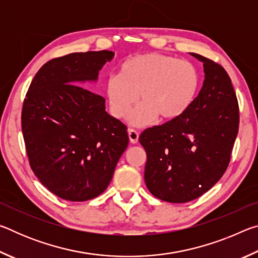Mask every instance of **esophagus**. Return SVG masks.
<instances>
[{
    "instance_id": "esophagus-1",
    "label": "esophagus",
    "mask_w": 258,
    "mask_h": 258,
    "mask_svg": "<svg viewBox=\"0 0 258 258\" xmlns=\"http://www.w3.org/2000/svg\"><path fill=\"white\" fill-rule=\"evenodd\" d=\"M128 137H130V141L131 143H138L139 141V132L133 128L128 130Z\"/></svg>"
}]
</instances>
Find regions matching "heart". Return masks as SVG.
<instances>
[{"instance_id":"obj_1","label":"heart","mask_w":258,"mask_h":258,"mask_svg":"<svg viewBox=\"0 0 258 258\" xmlns=\"http://www.w3.org/2000/svg\"><path fill=\"white\" fill-rule=\"evenodd\" d=\"M200 84L198 69L186 60L171 55L145 53L121 64L119 74L109 76L106 85L110 110L116 118H125L138 102L131 120L146 125L155 118L174 119L194 102Z\"/></svg>"}]
</instances>
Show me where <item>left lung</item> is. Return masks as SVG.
<instances>
[{
	"instance_id": "8db88e82",
	"label": "left lung",
	"mask_w": 258,
	"mask_h": 258,
	"mask_svg": "<svg viewBox=\"0 0 258 258\" xmlns=\"http://www.w3.org/2000/svg\"><path fill=\"white\" fill-rule=\"evenodd\" d=\"M204 63L198 97L177 118L147 128L139 141L147 152L146 185L167 203H187L207 192L225 173L239 128V106L225 69Z\"/></svg>"
}]
</instances>
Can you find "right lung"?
I'll return each mask as SVG.
<instances>
[{
    "instance_id": "obj_1",
    "label": "right lung",
    "mask_w": 258,
    "mask_h": 258,
    "mask_svg": "<svg viewBox=\"0 0 258 258\" xmlns=\"http://www.w3.org/2000/svg\"><path fill=\"white\" fill-rule=\"evenodd\" d=\"M112 51L76 52L52 59L35 75L24 100L21 127L35 175L69 202L98 197L128 146L126 126L106 111L97 82Z\"/></svg>"
}]
</instances>
